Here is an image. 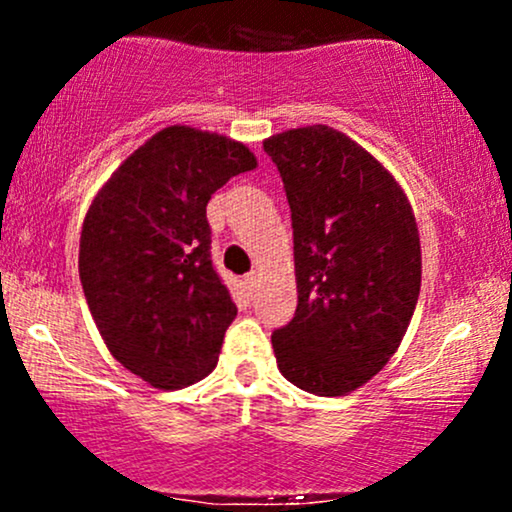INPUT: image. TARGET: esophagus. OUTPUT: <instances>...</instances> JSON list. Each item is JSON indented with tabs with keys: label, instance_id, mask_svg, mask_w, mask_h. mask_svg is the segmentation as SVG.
<instances>
[{
	"label": "esophagus",
	"instance_id": "esophagus-1",
	"mask_svg": "<svg viewBox=\"0 0 512 512\" xmlns=\"http://www.w3.org/2000/svg\"><path fill=\"white\" fill-rule=\"evenodd\" d=\"M245 284H248L250 291H257V289H260V274L250 272L248 276H245Z\"/></svg>",
	"mask_w": 512,
	"mask_h": 512
}]
</instances>
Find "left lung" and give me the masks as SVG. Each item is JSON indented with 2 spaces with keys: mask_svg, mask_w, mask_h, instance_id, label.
I'll return each mask as SVG.
<instances>
[{
  "mask_svg": "<svg viewBox=\"0 0 512 512\" xmlns=\"http://www.w3.org/2000/svg\"><path fill=\"white\" fill-rule=\"evenodd\" d=\"M291 207L298 305L272 334L276 366L310 395L366 385L402 344L421 289L414 211L378 158L310 125L264 139Z\"/></svg>",
  "mask_w": 512,
  "mask_h": 512,
  "instance_id": "left-lung-1",
  "label": "left lung"
}]
</instances>
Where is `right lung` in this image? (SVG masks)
<instances>
[{
  "instance_id": "add662e5",
  "label": "right lung",
  "mask_w": 512,
  "mask_h": 512,
  "mask_svg": "<svg viewBox=\"0 0 512 512\" xmlns=\"http://www.w3.org/2000/svg\"><path fill=\"white\" fill-rule=\"evenodd\" d=\"M257 168L245 144L170 125L139 146L93 197L79 276L105 346L158 390L207 378L238 315L211 264L207 204Z\"/></svg>"
}]
</instances>
